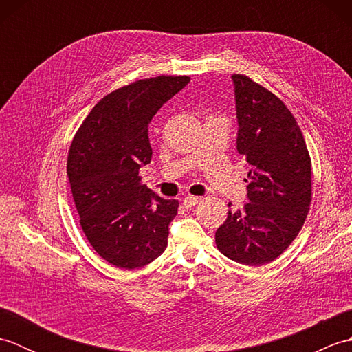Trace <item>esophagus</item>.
I'll list each match as a JSON object with an SVG mask.
<instances>
[{"label":"esophagus","mask_w":352,"mask_h":352,"mask_svg":"<svg viewBox=\"0 0 352 352\" xmlns=\"http://www.w3.org/2000/svg\"><path fill=\"white\" fill-rule=\"evenodd\" d=\"M198 203H199V198H198V197H186V198L183 199V206H184L186 208L195 207Z\"/></svg>","instance_id":"1"}]
</instances>
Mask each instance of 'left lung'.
Segmentation results:
<instances>
[{
    "label": "left lung",
    "instance_id": "8db88e82",
    "mask_svg": "<svg viewBox=\"0 0 352 352\" xmlns=\"http://www.w3.org/2000/svg\"><path fill=\"white\" fill-rule=\"evenodd\" d=\"M231 78L237 151L251 164L246 182L250 203L241 210H228L214 241L226 257L261 266L286 251L304 226L311 203V160L286 104L250 77L233 74Z\"/></svg>",
    "mask_w": 352,
    "mask_h": 352
}]
</instances>
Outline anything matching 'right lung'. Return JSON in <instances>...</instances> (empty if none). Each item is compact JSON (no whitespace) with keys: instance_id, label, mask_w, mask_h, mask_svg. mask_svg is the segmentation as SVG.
<instances>
[{"instance_id":"obj_1","label":"right lung","mask_w":352,"mask_h":352,"mask_svg":"<svg viewBox=\"0 0 352 352\" xmlns=\"http://www.w3.org/2000/svg\"><path fill=\"white\" fill-rule=\"evenodd\" d=\"M188 76L144 78L116 89L81 124L68 154V178L80 226L110 265L138 269L166 250L177 199H163L142 184L139 169L151 162L148 125Z\"/></svg>"}]
</instances>
